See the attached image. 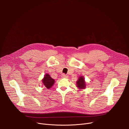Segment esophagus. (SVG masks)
Masks as SVG:
<instances>
[{
    "instance_id": "obj_1",
    "label": "esophagus",
    "mask_w": 129,
    "mask_h": 129,
    "mask_svg": "<svg viewBox=\"0 0 129 129\" xmlns=\"http://www.w3.org/2000/svg\"><path fill=\"white\" fill-rule=\"evenodd\" d=\"M61 77H62V78H67L68 77V76H67V75L64 74V73H63V74H62V76H61Z\"/></svg>"
}]
</instances>
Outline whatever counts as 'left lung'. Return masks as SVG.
<instances>
[{"instance_id": "8db88e82", "label": "left lung", "mask_w": 129, "mask_h": 129, "mask_svg": "<svg viewBox=\"0 0 129 129\" xmlns=\"http://www.w3.org/2000/svg\"><path fill=\"white\" fill-rule=\"evenodd\" d=\"M79 79L77 82V86L79 89H84L86 88V82L85 81V79L83 76L80 77Z\"/></svg>"}]
</instances>
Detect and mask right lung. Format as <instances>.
I'll list each match as a JSON object with an SVG mask.
<instances>
[{"instance_id": "obj_1", "label": "right lung", "mask_w": 129, "mask_h": 129, "mask_svg": "<svg viewBox=\"0 0 129 129\" xmlns=\"http://www.w3.org/2000/svg\"><path fill=\"white\" fill-rule=\"evenodd\" d=\"M42 83L44 85V86L47 89H49L51 88L54 83V80L51 78L49 75L45 74L44 77V78L42 80Z\"/></svg>"}]
</instances>
